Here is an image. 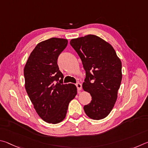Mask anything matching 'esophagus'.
<instances>
[{
	"instance_id": "1",
	"label": "esophagus",
	"mask_w": 148,
	"mask_h": 148,
	"mask_svg": "<svg viewBox=\"0 0 148 148\" xmlns=\"http://www.w3.org/2000/svg\"><path fill=\"white\" fill-rule=\"evenodd\" d=\"M75 86H76L78 91H80V90L82 89V84L81 83H79V82H77V83H76Z\"/></svg>"
}]
</instances>
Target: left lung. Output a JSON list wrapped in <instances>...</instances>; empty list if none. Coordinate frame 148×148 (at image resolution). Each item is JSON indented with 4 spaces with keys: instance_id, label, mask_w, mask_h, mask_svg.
Instances as JSON below:
<instances>
[{
    "instance_id": "obj_1",
    "label": "left lung",
    "mask_w": 148,
    "mask_h": 148,
    "mask_svg": "<svg viewBox=\"0 0 148 148\" xmlns=\"http://www.w3.org/2000/svg\"><path fill=\"white\" fill-rule=\"evenodd\" d=\"M70 45L86 71L82 88L92 96L91 102L84 105V112L93 120H101L109 114L117 99L121 62L111 45L95 35L73 39Z\"/></svg>"
}]
</instances>
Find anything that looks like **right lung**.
<instances>
[{"label": "right lung", "mask_w": 148, "mask_h": 148, "mask_svg": "<svg viewBox=\"0 0 148 148\" xmlns=\"http://www.w3.org/2000/svg\"><path fill=\"white\" fill-rule=\"evenodd\" d=\"M67 45L63 38L41 41L31 53L24 69L25 88L40 117L49 123L66 118L69 102L77 95L73 84H64V75L57 64Z\"/></svg>", "instance_id": "add662e5"}]
</instances>
